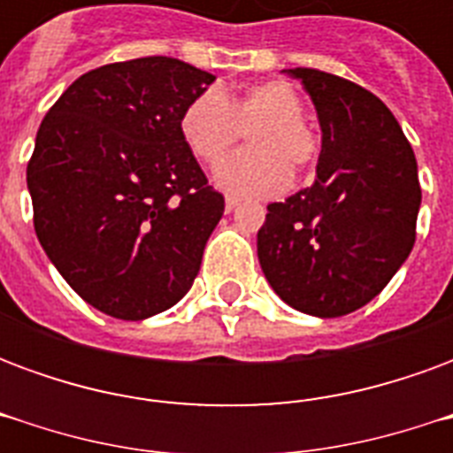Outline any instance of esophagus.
Listing matches in <instances>:
<instances>
[{"instance_id": "esophagus-1", "label": "esophagus", "mask_w": 453, "mask_h": 453, "mask_svg": "<svg viewBox=\"0 0 453 453\" xmlns=\"http://www.w3.org/2000/svg\"><path fill=\"white\" fill-rule=\"evenodd\" d=\"M240 206V198L237 196H226V211L230 213V211H235V208Z\"/></svg>"}]
</instances>
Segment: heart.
Masks as SVG:
<instances>
[{
    "instance_id": "b5f03b06",
    "label": "heart",
    "mask_w": 453,
    "mask_h": 453,
    "mask_svg": "<svg viewBox=\"0 0 453 453\" xmlns=\"http://www.w3.org/2000/svg\"><path fill=\"white\" fill-rule=\"evenodd\" d=\"M303 99L284 80L250 84L240 92H203L181 113L179 130L194 157L213 167L250 133V152L230 157L218 181L242 196H274L320 155V138L303 119Z\"/></svg>"
}]
</instances>
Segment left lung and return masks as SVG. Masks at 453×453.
Wrapping results in <instances>:
<instances>
[{
  "mask_svg": "<svg viewBox=\"0 0 453 453\" xmlns=\"http://www.w3.org/2000/svg\"><path fill=\"white\" fill-rule=\"evenodd\" d=\"M286 73L323 128L311 188L266 206L257 255L281 301L318 318L354 313L386 288L415 245L418 162L376 94L311 67Z\"/></svg>",
  "mask_w": 453,
  "mask_h": 453,
  "instance_id": "8db88e82",
  "label": "left lung"
}]
</instances>
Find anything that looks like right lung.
<instances>
[{"instance_id": "1", "label": "right lung", "mask_w": 453, "mask_h": 453, "mask_svg": "<svg viewBox=\"0 0 453 453\" xmlns=\"http://www.w3.org/2000/svg\"><path fill=\"white\" fill-rule=\"evenodd\" d=\"M213 80L165 55L102 65L38 128L26 167L38 242L111 318L145 320L181 301L226 211L179 130Z\"/></svg>"}]
</instances>
